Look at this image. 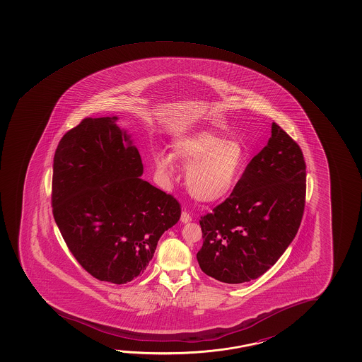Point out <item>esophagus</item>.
<instances>
[{
  "mask_svg": "<svg viewBox=\"0 0 362 362\" xmlns=\"http://www.w3.org/2000/svg\"><path fill=\"white\" fill-rule=\"evenodd\" d=\"M180 221L183 222V223H187V222H190L192 221V217H190V214L187 212V211H183L182 212V216H180Z\"/></svg>",
  "mask_w": 362,
  "mask_h": 362,
  "instance_id": "1",
  "label": "esophagus"
}]
</instances>
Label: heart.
<instances>
[{
    "label": "heart",
    "instance_id": "heart-1",
    "mask_svg": "<svg viewBox=\"0 0 362 362\" xmlns=\"http://www.w3.org/2000/svg\"><path fill=\"white\" fill-rule=\"evenodd\" d=\"M174 159L187 168L185 184L197 201L217 202L228 196L243 177L247 156L243 143L227 140L209 131L175 139L172 154L154 155L156 172L165 178L174 174Z\"/></svg>",
    "mask_w": 362,
    "mask_h": 362
}]
</instances>
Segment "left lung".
<instances>
[{
	"instance_id": "left-lung-1",
	"label": "left lung",
	"mask_w": 362,
	"mask_h": 362,
	"mask_svg": "<svg viewBox=\"0 0 362 362\" xmlns=\"http://www.w3.org/2000/svg\"><path fill=\"white\" fill-rule=\"evenodd\" d=\"M299 145L272 124L267 145L250 161L230 197L202 216V272L227 284L259 278L296 238L305 206Z\"/></svg>"
}]
</instances>
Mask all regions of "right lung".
<instances>
[{
	"label": "right lung",
	"instance_id": "1",
	"mask_svg": "<svg viewBox=\"0 0 362 362\" xmlns=\"http://www.w3.org/2000/svg\"><path fill=\"white\" fill-rule=\"evenodd\" d=\"M117 116L84 119L55 150L53 216L79 265L124 284L146 270L161 235L180 218L179 202L140 178L141 156Z\"/></svg>",
	"mask_w": 362,
	"mask_h": 362
}]
</instances>
